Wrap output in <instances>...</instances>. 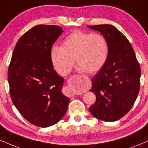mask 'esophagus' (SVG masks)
<instances>
[{
  "label": "esophagus",
  "instance_id": "34e87169",
  "mask_svg": "<svg viewBox=\"0 0 148 148\" xmlns=\"http://www.w3.org/2000/svg\"><path fill=\"white\" fill-rule=\"evenodd\" d=\"M83 77H84V79H88V78H87V77H85V76H83Z\"/></svg>",
  "mask_w": 148,
  "mask_h": 148
}]
</instances>
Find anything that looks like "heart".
Segmentation results:
<instances>
[{
	"instance_id": "obj_1",
	"label": "heart",
	"mask_w": 148,
	"mask_h": 148,
	"mask_svg": "<svg viewBox=\"0 0 148 148\" xmlns=\"http://www.w3.org/2000/svg\"><path fill=\"white\" fill-rule=\"evenodd\" d=\"M108 55L106 39L99 33L75 30L62 42V47H54L51 58L54 69L62 76L72 69L74 58L81 72H97L106 63Z\"/></svg>"
}]
</instances>
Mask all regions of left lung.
<instances>
[{"label":"left lung","instance_id":"obj_1","mask_svg":"<svg viewBox=\"0 0 148 148\" xmlns=\"http://www.w3.org/2000/svg\"><path fill=\"white\" fill-rule=\"evenodd\" d=\"M106 39L108 55L106 63L91 80L95 103L89 108L94 117L106 122L123 118L133 106L141 75L135 53L127 37L112 25H88Z\"/></svg>","mask_w":148,"mask_h":148}]
</instances>
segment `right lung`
<instances>
[{"label":"right lung","mask_w":148,"mask_h":148,"mask_svg":"<svg viewBox=\"0 0 148 148\" xmlns=\"http://www.w3.org/2000/svg\"><path fill=\"white\" fill-rule=\"evenodd\" d=\"M62 32L59 25L34 26L18 40L8 68L12 101L37 127L58 123L68 107L69 99L62 92L64 79L54 70L51 58L52 46Z\"/></svg>","instance_id":"right-lung-1"}]
</instances>
